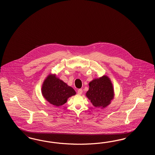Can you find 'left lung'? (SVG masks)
Instances as JSON below:
<instances>
[{
	"instance_id": "1",
	"label": "left lung",
	"mask_w": 155,
	"mask_h": 155,
	"mask_svg": "<svg viewBox=\"0 0 155 155\" xmlns=\"http://www.w3.org/2000/svg\"><path fill=\"white\" fill-rule=\"evenodd\" d=\"M42 94L48 102L60 106L66 103L67 99L75 95L76 92L72 87L56 77V75L49 74L43 83Z\"/></svg>"
}]
</instances>
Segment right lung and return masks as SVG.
Here are the masks:
<instances>
[{"mask_svg": "<svg viewBox=\"0 0 155 155\" xmlns=\"http://www.w3.org/2000/svg\"><path fill=\"white\" fill-rule=\"evenodd\" d=\"M86 96L95 107L104 108L114 98V90L110 78L106 76L95 78L89 84Z\"/></svg>", "mask_w": 155, "mask_h": 155, "instance_id": "obj_1", "label": "right lung"}]
</instances>
